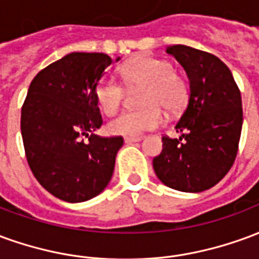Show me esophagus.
Here are the masks:
<instances>
[{"mask_svg":"<svg viewBox=\"0 0 259 259\" xmlns=\"http://www.w3.org/2000/svg\"><path fill=\"white\" fill-rule=\"evenodd\" d=\"M141 136H135V137H124V143L126 144H132V143H136V141H140Z\"/></svg>","mask_w":259,"mask_h":259,"instance_id":"obj_1","label":"esophagus"}]
</instances>
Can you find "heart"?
I'll return each mask as SVG.
<instances>
[{"instance_id": "heart-1", "label": "heart", "mask_w": 259, "mask_h": 259, "mask_svg": "<svg viewBox=\"0 0 259 259\" xmlns=\"http://www.w3.org/2000/svg\"><path fill=\"white\" fill-rule=\"evenodd\" d=\"M123 84L127 89L141 87L139 102L143 108L124 111L109 122L108 130L116 136L135 137L147 130H154L163 123L161 109L169 113L179 112L189 101V85L186 80L174 72L168 61L137 57L119 69ZM97 107L111 116L123 101V87L113 79L98 80L93 89Z\"/></svg>"}]
</instances>
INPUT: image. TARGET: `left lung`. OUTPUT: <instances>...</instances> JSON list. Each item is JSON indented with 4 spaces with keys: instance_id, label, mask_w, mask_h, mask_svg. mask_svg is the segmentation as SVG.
<instances>
[{
    "instance_id": "left-lung-1",
    "label": "left lung",
    "mask_w": 259,
    "mask_h": 259,
    "mask_svg": "<svg viewBox=\"0 0 259 259\" xmlns=\"http://www.w3.org/2000/svg\"><path fill=\"white\" fill-rule=\"evenodd\" d=\"M166 53L185 68L190 98L176 124L182 136H163L162 151L152 166L165 186L200 193L221 182L236 159L243 126L241 94L230 69L215 55L182 44Z\"/></svg>"
}]
</instances>
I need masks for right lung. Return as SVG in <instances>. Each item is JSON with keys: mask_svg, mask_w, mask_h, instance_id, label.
<instances>
[{"mask_svg": "<svg viewBox=\"0 0 259 259\" xmlns=\"http://www.w3.org/2000/svg\"><path fill=\"white\" fill-rule=\"evenodd\" d=\"M111 64L107 54L72 53L31 80L20 116L25 154L38 183L59 200H90L112 178L123 137L94 135L102 116L93 96Z\"/></svg>", "mask_w": 259, "mask_h": 259, "instance_id": "obj_1", "label": "right lung"}]
</instances>
